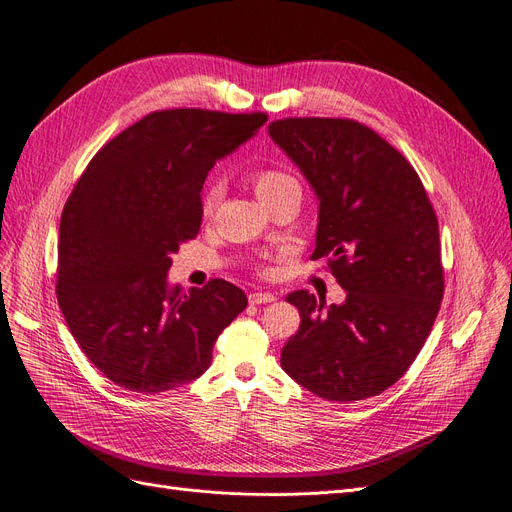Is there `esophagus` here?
Listing matches in <instances>:
<instances>
[{
    "mask_svg": "<svg viewBox=\"0 0 512 512\" xmlns=\"http://www.w3.org/2000/svg\"><path fill=\"white\" fill-rule=\"evenodd\" d=\"M276 300V295L274 293H251L249 295V302L251 304H270V302H274Z\"/></svg>",
    "mask_w": 512,
    "mask_h": 512,
    "instance_id": "esophagus-1",
    "label": "esophagus"
}]
</instances>
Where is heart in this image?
Segmentation results:
<instances>
[{"mask_svg":"<svg viewBox=\"0 0 512 512\" xmlns=\"http://www.w3.org/2000/svg\"><path fill=\"white\" fill-rule=\"evenodd\" d=\"M251 180H253V189H255V195L259 197V202H268L274 195L289 191V189H300L298 180H295L291 174H287L283 170H276V168L257 170V172H253ZM221 195H223L221 185H210L204 191V197H202L204 217H212L214 208H217L221 202Z\"/></svg>","mask_w":512,"mask_h":512,"instance_id":"obj_1","label":"heart"}]
</instances>
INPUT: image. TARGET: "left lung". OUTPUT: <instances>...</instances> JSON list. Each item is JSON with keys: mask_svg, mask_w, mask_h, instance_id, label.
Returning a JSON list of instances; mask_svg holds the SVG:
<instances>
[{"mask_svg": "<svg viewBox=\"0 0 512 512\" xmlns=\"http://www.w3.org/2000/svg\"><path fill=\"white\" fill-rule=\"evenodd\" d=\"M268 131L319 200L310 259H327L346 291L329 306L304 289L287 295L302 323L280 366L323 400L372 398L400 381L440 310L436 212L415 168L366 125L312 117Z\"/></svg>", "mask_w": 512, "mask_h": 512, "instance_id": "1", "label": "left lung"}]
</instances>
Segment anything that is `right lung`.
I'll return each instance as SVG.
<instances>
[{"instance_id":"1","label":"right lung","mask_w":512,"mask_h":512,"mask_svg":"<svg viewBox=\"0 0 512 512\" xmlns=\"http://www.w3.org/2000/svg\"><path fill=\"white\" fill-rule=\"evenodd\" d=\"M266 121L263 112H151L78 178L59 225L57 300L82 353L114 385L159 393L195 381L249 304L223 278L185 291L168 272L200 232L208 172Z\"/></svg>"}]
</instances>
